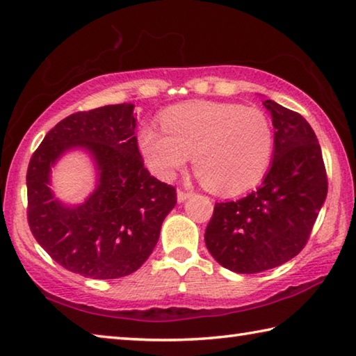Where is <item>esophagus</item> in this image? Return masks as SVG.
Wrapping results in <instances>:
<instances>
[{"instance_id": "34e87169", "label": "esophagus", "mask_w": 356, "mask_h": 356, "mask_svg": "<svg viewBox=\"0 0 356 356\" xmlns=\"http://www.w3.org/2000/svg\"><path fill=\"white\" fill-rule=\"evenodd\" d=\"M190 196H191V193H188V191H184V190H179L177 191V201L179 202H185Z\"/></svg>"}]
</instances>
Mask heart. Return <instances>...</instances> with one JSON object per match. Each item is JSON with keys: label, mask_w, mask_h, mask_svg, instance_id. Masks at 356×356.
<instances>
[{"label": "heart", "mask_w": 356, "mask_h": 356, "mask_svg": "<svg viewBox=\"0 0 356 356\" xmlns=\"http://www.w3.org/2000/svg\"><path fill=\"white\" fill-rule=\"evenodd\" d=\"M165 130L146 125L140 149L160 179H171L191 155L209 188L237 195L251 188L272 163L275 136L262 110L227 102H191L168 110Z\"/></svg>", "instance_id": "1"}]
</instances>
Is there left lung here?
I'll return each mask as SVG.
<instances>
[{
  "label": "left lung",
  "instance_id": "8db88e82",
  "mask_svg": "<svg viewBox=\"0 0 356 356\" xmlns=\"http://www.w3.org/2000/svg\"><path fill=\"white\" fill-rule=\"evenodd\" d=\"M262 104L275 129L270 170L246 197L215 204L204 236L216 262L246 275L280 267L303 250L328 191L311 125L273 100Z\"/></svg>",
  "mask_w": 356,
  "mask_h": 356
}]
</instances>
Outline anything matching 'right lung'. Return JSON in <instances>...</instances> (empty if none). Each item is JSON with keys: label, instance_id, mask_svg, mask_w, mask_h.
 Wrapping results in <instances>:
<instances>
[{"label": "right lung", "instance_id": "1", "mask_svg": "<svg viewBox=\"0 0 356 356\" xmlns=\"http://www.w3.org/2000/svg\"><path fill=\"white\" fill-rule=\"evenodd\" d=\"M134 108L120 104L70 114L29 160L28 222L34 238L64 268L92 280L136 272L177 202L174 186L144 168ZM74 149L93 160L96 186L83 203L65 204L51 190V170Z\"/></svg>", "mask_w": 356, "mask_h": 356}]
</instances>
